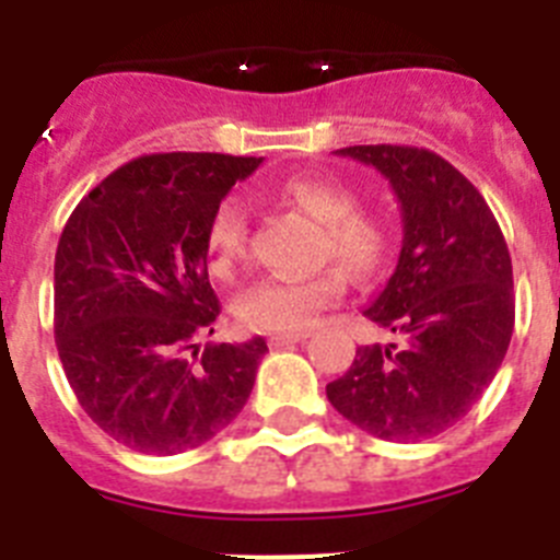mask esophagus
Returning a JSON list of instances; mask_svg holds the SVG:
<instances>
[{"label": "esophagus", "instance_id": "esophagus-1", "mask_svg": "<svg viewBox=\"0 0 560 560\" xmlns=\"http://www.w3.org/2000/svg\"><path fill=\"white\" fill-rule=\"evenodd\" d=\"M305 334H280V336H271L269 339V348H289V345H296V341H303Z\"/></svg>", "mask_w": 560, "mask_h": 560}]
</instances>
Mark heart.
Returning <instances> with one entry per match:
<instances>
[{
    "mask_svg": "<svg viewBox=\"0 0 560 560\" xmlns=\"http://www.w3.org/2000/svg\"><path fill=\"white\" fill-rule=\"evenodd\" d=\"M266 196L319 224L323 260H336L355 277L373 275L384 264L387 230L378 219L355 210V192L350 187L323 179H289ZM246 207L237 199H224L207 226V257L212 271L230 275L246 257ZM341 294L345 280L334 269L308 277H266L241 291L235 300V316L237 323L255 334H303Z\"/></svg>",
    "mask_w": 560,
    "mask_h": 560,
    "instance_id": "heart-1",
    "label": "heart"
}]
</instances>
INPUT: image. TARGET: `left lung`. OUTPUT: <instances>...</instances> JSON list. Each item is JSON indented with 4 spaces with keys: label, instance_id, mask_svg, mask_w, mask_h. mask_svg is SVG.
I'll return each instance as SVG.
<instances>
[{
    "label": "left lung",
    "instance_id": "obj_1",
    "mask_svg": "<svg viewBox=\"0 0 560 560\" xmlns=\"http://www.w3.org/2000/svg\"><path fill=\"white\" fill-rule=\"evenodd\" d=\"M336 153L384 173L400 201L398 266L364 316L404 336V348H359L325 393L336 412L375 438L429 440L482 398L508 353L516 319L511 252L477 187L434 151Z\"/></svg>",
    "mask_w": 560,
    "mask_h": 560
}]
</instances>
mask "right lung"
I'll return each mask as SVG.
<instances>
[{
  "label": "right lung",
  "instance_id": "1",
  "mask_svg": "<svg viewBox=\"0 0 560 560\" xmlns=\"http://www.w3.org/2000/svg\"><path fill=\"white\" fill-rule=\"evenodd\" d=\"M264 160L148 153L83 196L56 252V348L83 412L122 446L179 454L244 409L266 341L205 345L221 314L207 226Z\"/></svg>",
  "mask_w": 560,
  "mask_h": 560
}]
</instances>
